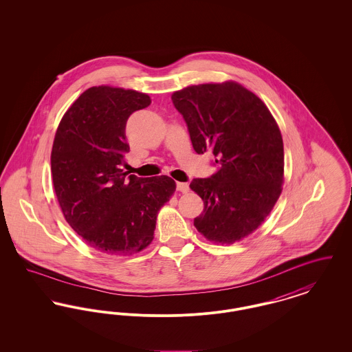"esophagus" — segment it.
<instances>
[{"label": "esophagus", "mask_w": 352, "mask_h": 352, "mask_svg": "<svg viewBox=\"0 0 352 352\" xmlns=\"http://www.w3.org/2000/svg\"><path fill=\"white\" fill-rule=\"evenodd\" d=\"M177 188L181 191V192H187L188 191V184H184V182H177Z\"/></svg>", "instance_id": "obj_1"}]
</instances>
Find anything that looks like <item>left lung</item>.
Masks as SVG:
<instances>
[{
	"instance_id": "1",
	"label": "left lung",
	"mask_w": 352,
	"mask_h": 352,
	"mask_svg": "<svg viewBox=\"0 0 352 352\" xmlns=\"http://www.w3.org/2000/svg\"><path fill=\"white\" fill-rule=\"evenodd\" d=\"M194 151L215 155L217 171L190 187L204 203L194 226L210 241L232 244L272 211L284 182V142L254 94L234 82L191 85L173 94Z\"/></svg>"
}]
</instances>
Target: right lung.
Wrapping results in <instances>:
<instances>
[{"mask_svg": "<svg viewBox=\"0 0 352 352\" xmlns=\"http://www.w3.org/2000/svg\"><path fill=\"white\" fill-rule=\"evenodd\" d=\"M151 102L133 89L91 87L68 108L55 134L56 198L72 230L98 251L126 256L146 248L158 211L175 190L166 175L138 178L122 171L126 121Z\"/></svg>", "mask_w": 352, "mask_h": 352, "instance_id": "right-lung-1", "label": "right lung"}]
</instances>
